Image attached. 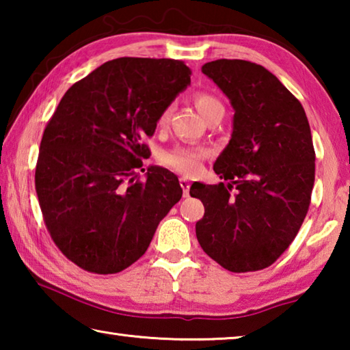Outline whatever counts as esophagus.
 Returning a JSON list of instances; mask_svg holds the SVG:
<instances>
[{"instance_id":"1","label":"esophagus","mask_w":350,"mask_h":350,"mask_svg":"<svg viewBox=\"0 0 350 350\" xmlns=\"http://www.w3.org/2000/svg\"><path fill=\"white\" fill-rule=\"evenodd\" d=\"M180 187H182V189H183V196H188V193H189V187H191V182H189L187 177H180Z\"/></svg>"}]
</instances>
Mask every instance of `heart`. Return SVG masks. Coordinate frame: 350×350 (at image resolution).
I'll list each match as a JSON object with an SVG mask.
<instances>
[{
  "instance_id": "obj_1",
  "label": "heart",
  "mask_w": 350,
  "mask_h": 350,
  "mask_svg": "<svg viewBox=\"0 0 350 350\" xmlns=\"http://www.w3.org/2000/svg\"><path fill=\"white\" fill-rule=\"evenodd\" d=\"M194 105H196L198 111L205 118L208 117L211 112L217 109H224V105L219 98L211 96L208 92H198L194 96ZM171 108H165L162 114L159 116V126H165L170 120ZM206 156V150L204 148H193V146H176L173 150L165 151L161 156V162L165 167L173 168L176 171H180L183 174H194L200 168L202 159Z\"/></svg>"
}]
</instances>
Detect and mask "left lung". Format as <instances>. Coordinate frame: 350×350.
I'll return each mask as SVG.
<instances>
[{
	"mask_svg": "<svg viewBox=\"0 0 350 350\" xmlns=\"http://www.w3.org/2000/svg\"><path fill=\"white\" fill-rule=\"evenodd\" d=\"M202 72L228 97L234 116L232 139L213 167L227 187L189 188L205 206L196 236L224 269L256 271L287 250L309 210L315 182L309 120L298 98L260 64L222 58L205 63Z\"/></svg>",
	"mask_w": 350,
	"mask_h": 350,
	"instance_id": "1",
	"label": "left lung"
}]
</instances>
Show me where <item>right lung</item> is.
<instances>
[{"label":"right lung","instance_id":"1","mask_svg":"<svg viewBox=\"0 0 350 350\" xmlns=\"http://www.w3.org/2000/svg\"><path fill=\"white\" fill-rule=\"evenodd\" d=\"M189 75L180 60L116 58L74 83L47 123L35 189L51 238L83 270L129 267L180 200L174 173L150 167L142 182L135 168L151 156L144 140Z\"/></svg>","mask_w":350,"mask_h":350}]
</instances>
